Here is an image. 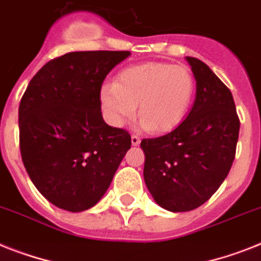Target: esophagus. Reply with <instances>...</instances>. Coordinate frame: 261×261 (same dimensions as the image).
<instances>
[{
  "mask_svg": "<svg viewBox=\"0 0 261 261\" xmlns=\"http://www.w3.org/2000/svg\"><path fill=\"white\" fill-rule=\"evenodd\" d=\"M130 140H132V145H139L140 141H141V139H140V136L137 135H132V137H130Z\"/></svg>",
  "mask_w": 261,
  "mask_h": 261,
  "instance_id": "esophagus-1",
  "label": "esophagus"
}]
</instances>
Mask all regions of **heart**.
<instances>
[{
    "instance_id": "1",
    "label": "heart",
    "mask_w": 261,
    "mask_h": 261,
    "mask_svg": "<svg viewBox=\"0 0 261 261\" xmlns=\"http://www.w3.org/2000/svg\"><path fill=\"white\" fill-rule=\"evenodd\" d=\"M195 90V77L188 68L146 62L124 68L116 83L104 84L100 102L112 125H124L139 105L141 124L150 132L167 133L187 117Z\"/></svg>"
}]
</instances>
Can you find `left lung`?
Masks as SVG:
<instances>
[{"label":"left lung","instance_id":"8db88e82","mask_svg":"<svg viewBox=\"0 0 261 261\" xmlns=\"http://www.w3.org/2000/svg\"><path fill=\"white\" fill-rule=\"evenodd\" d=\"M187 61L197 87L192 111L171 133L140 144L146 187L171 212L196 210L216 192L233 164L240 129L231 90L203 61Z\"/></svg>","mask_w":261,"mask_h":261}]
</instances>
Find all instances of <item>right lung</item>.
<instances>
[{
  "mask_svg": "<svg viewBox=\"0 0 261 261\" xmlns=\"http://www.w3.org/2000/svg\"><path fill=\"white\" fill-rule=\"evenodd\" d=\"M128 50L70 51L30 80L18 109L19 149L36 188L51 204L81 212L98 203L132 145L105 124L100 90Z\"/></svg>",
  "mask_w": 261,
  "mask_h": 261,
  "instance_id": "1",
  "label": "right lung"
}]
</instances>
